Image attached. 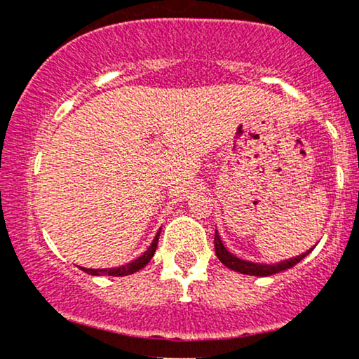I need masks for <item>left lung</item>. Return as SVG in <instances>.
<instances>
[{
    "label": "left lung",
    "instance_id": "8db88e82",
    "mask_svg": "<svg viewBox=\"0 0 359 359\" xmlns=\"http://www.w3.org/2000/svg\"><path fill=\"white\" fill-rule=\"evenodd\" d=\"M214 250H216L217 258L221 259L222 265L228 266V269H231L234 271H240V273H243V275H255V277H270V275H275V273H278V271H283L287 269H292V266H295L300 262V259L306 258L307 255L311 253V251L314 248H311L309 251H306V253L299 255V257H295V258L283 259V262L273 263V265H265V263L246 262V259L234 257L231 251H228L224 248V245H222V241H221V236L216 231V233H214Z\"/></svg>",
    "mask_w": 359,
    "mask_h": 359
}]
</instances>
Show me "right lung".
I'll return each instance as SVG.
<instances>
[{
	"label": "right lung",
	"mask_w": 359,
	"mask_h": 359,
	"mask_svg": "<svg viewBox=\"0 0 359 359\" xmlns=\"http://www.w3.org/2000/svg\"><path fill=\"white\" fill-rule=\"evenodd\" d=\"M158 236H160V231L156 233V236L154 238V241H151V245L148 246V250L145 251V253H143L142 257H138L137 259H133V262L126 263V265L118 266V269H100V270L97 269H82L81 266V270H84L86 273H89V275H109V277H125V275L135 273V271L142 270L143 266L150 262L151 257L155 255L156 245H158Z\"/></svg>",
	"instance_id": "add662e5"
}]
</instances>
